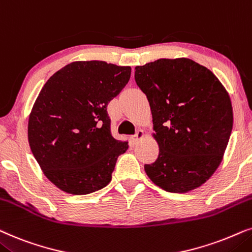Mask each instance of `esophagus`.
I'll use <instances>...</instances> for the list:
<instances>
[{
    "instance_id": "1",
    "label": "esophagus",
    "mask_w": 252,
    "mask_h": 252,
    "mask_svg": "<svg viewBox=\"0 0 252 252\" xmlns=\"http://www.w3.org/2000/svg\"><path fill=\"white\" fill-rule=\"evenodd\" d=\"M144 137H145V131H144V130H138L136 135L132 136V140H133V142H135V143H137V142H138V140L143 139Z\"/></svg>"
}]
</instances>
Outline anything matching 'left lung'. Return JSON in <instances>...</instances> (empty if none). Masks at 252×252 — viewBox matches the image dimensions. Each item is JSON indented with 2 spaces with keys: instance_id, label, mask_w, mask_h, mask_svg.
I'll return each instance as SVG.
<instances>
[{
  "instance_id": "1",
  "label": "left lung",
  "mask_w": 252,
  "mask_h": 252,
  "mask_svg": "<svg viewBox=\"0 0 252 252\" xmlns=\"http://www.w3.org/2000/svg\"><path fill=\"white\" fill-rule=\"evenodd\" d=\"M135 79L150 102L160 150L144 167L146 175L168 192L197 189L222 161L233 129L229 94L211 70L186 58L136 66Z\"/></svg>"
}]
</instances>
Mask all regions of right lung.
I'll return each instance as SVG.
<instances>
[{"instance_id":"obj_1","label":"right lung","mask_w":252,"mask_h":252,"mask_svg":"<svg viewBox=\"0 0 252 252\" xmlns=\"http://www.w3.org/2000/svg\"><path fill=\"white\" fill-rule=\"evenodd\" d=\"M130 75V66L77 61L43 85L30 113L28 138L40 168L60 190L87 194L110 182L129 145L113 138L107 106Z\"/></svg>"}]
</instances>
